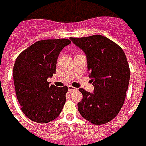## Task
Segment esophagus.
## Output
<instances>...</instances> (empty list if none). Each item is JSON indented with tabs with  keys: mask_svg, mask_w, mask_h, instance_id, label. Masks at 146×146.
I'll use <instances>...</instances> for the list:
<instances>
[{
	"mask_svg": "<svg viewBox=\"0 0 146 146\" xmlns=\"http://www.w3.org/2000/svg\"><path fill=\"white\" fill-rule=\"evenodd\" d=\"M77 90V88L74 87L72 86H68V91L69 92H72L74 91V90Z\"/></svg>",
	"mask_w": 146,
	"mask_h": 146,
	"instance_id": "esophagus-1",
	"label": "esophagus"
}]
</instances>
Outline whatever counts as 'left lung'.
Listing matches in <instances>:
<instances>
[{"label": "left lung", "instance_id": "left-lung-1", "mask_svg": "<svg viewBox=\"0 0 146 146\" xmlns=\"http://www.w3.org/2000/svg\"><path fill=\"white\" fill-rule=\"evenodd\" d=\"M87 56L94 92L80 88L82 100L78 104L79 113L94 125L113 119L124 103L130 81V68L119 45L102 35L71 38Z\"/></svg>", "mask_w": 146, "mask_h": 146}]
</instances>
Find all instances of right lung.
Wrapping results in <instances>:
<instances>
[{"instance_id": "right-lung-1", "label": "right lung", "mask_w": 146, "mask_h": 146, "mask_svg": "<svg viewBox=\"0 0 146 146\" xmlns=\"http://www.w3.org/2000/svg\"><path fill=\"white\" fill-rule=\"evenodd\" d=\"M70 43L66 38L41 40L15 60L13 79L16 97L23 114L34 122L46 123L61 112L68 86H49L47 79L56 73L59 54Z\"/></svg>"}]
</instances>
